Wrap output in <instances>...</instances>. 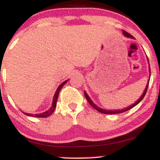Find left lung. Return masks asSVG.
Listing matches in <instances>:
<instances>
[{
    "label": "left lung",
    "instance_id": "8db88e82",
    "mask_svg": "<svg viewBox=\"0 0 160 160\" xmlns=\"http://www.w3.org/2000/svg\"><path fill=\"white\" fill-rule=\"evenodd\" d=\"M122 33H123L124 36H126V38H134V37H133V36H132L131 34H128V32H125V31H123V32H122ZM149 71H150V68H149ZM149 81H150V80H148V85L146 86V88H145V89H144V92H143V94L141 95V97H140V98H139L138 100L136 101V102H135V104H132V105L128 106V107L126 108H124V109H122V110H114V111H113V110H105V109H102V108H99V107H98V106H97V105H95V104L94 103H93V102H92V101L91 99H90V98H89V95H88L87 94H86V92H84V95H85V96H86V99H87L88 102H89V104H90V105L92 106V107L93 108H95V109L97 111L100 112V113H105V114H114V113H123V112H125V111H128V110H130V109H131V108H132L135 107V105H137V104H138L139 102H140L142 100L143 98H144V95H146L147 90H148V84H149Z\"/></svg>",
    "mask_w": 160,
    "mask_h": 160
}]
</instances>
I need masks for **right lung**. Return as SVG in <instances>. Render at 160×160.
<instances>
[{
	"instance_id": "right-lung-1",
	"label": "right lung",
	"mask_w": 160,
	"mask_h": 160,
	"mask_svg": "<svg viewBox=\"0 0 160 160\" xmlns=\"http://www.w3.org/2000/svg\"><path fill=\"white\" fill-rule=\"evenodd\" d=\"M68 80L64 81L63 82H62V83L60 84L59 86L58 87V89H57L56 93H55L54 96H53L52 106H51V108H49L48 111L43 112V113H37V114H32V113H24L28 115V116H32V117H49V116H50L53 113L54 110L56 109V102H57V99H58V93H59V91L61 90L62 86L65 85L66 82H68Z\"/></svg>"
}]
</instances>
